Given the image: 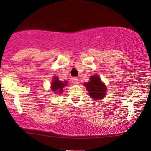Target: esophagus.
<instances>
[{"label": "esophagus", "mask_w": 151, "mask_h": 151, "mask_svg": "<svg viewBox=\"0 0 151 151\" xmlns=\"http://www.w3.org/2000/svg\"><path fill=\"white\" fill-rule=\"evenodd\" d=\"M71 81L73 84H78V83H79V80L77 78H73L71 79Z\"/></svg>", "instance_id": "obj_1"}]
</instances>
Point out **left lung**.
I'll return each instance as SVG.
<instances>
[{"mask_svg":"<svg viewBox=\"0 0 151 151\" xmlns=\"http://www.w3.org/2000/svg\"><path fill=\"white\" fill-rule=\"evenodd\" d=\"M91 98L100 100L106 96V87L101 81L98 76H93L90 78V81L84 83Z\"/></svg>","mask_w":151,"mask_h":151,"instance_id":"1","label":"left lung"}]
</instances>
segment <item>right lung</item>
Segmentation results:
<instances>
[{"label": "right lung", "mask_w": 151, "mask_h": 151, "mask_svg": "<svg viewBox=\"0 0 151 151\" xmlns=\"http://www.w3.org/2000/svg\"><path fill=\"white\" fill-rule=\"evenodd\" d=\"M67 81L61 82L60 80H58V77L54 76L52 84H51V90L54 93H61L63 92L64 87L67 86Z\"/></svg>", "instance_id": "add662e5"}]
</instances>
